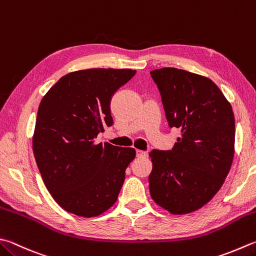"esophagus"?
I'll return each instance as SVG.
<instances>
[{"label":"esophagus","instance_id":"34e87169","mask_svg":"<svg viewBox=\"0 0 256 256\" xmlns=\"http://www.w3.org/2000/svg\"><path fill=\"white\" fill-rule=\"evenodd\" d=\"M136 154H137L138 158H146L148 156V152H144V150H137Z\"/></svg>","mask_w":256,"mask_h":256}]
</instances>
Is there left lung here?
Masks as SVG:
<instances>
[{
  "instance_id": "left-lung-1",
  "label": "left lung",
  "mask_w": 256,
  "mask_h": 256,
  "mask_svg": "<svg viewBox=\"0 0 256 256\" xmlns=\"http://www.w3.org/2000/svg\"><path fill=\"white\" fill-rule=\"evenodd\" d=\"M170 127L180 130L172 150L149 152L154 202L172 214L195 212L224 184L234 157L232 106L210 79L176 68L150 71Z\"/></svg>"
}]
</instances>
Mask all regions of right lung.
<instances>
[{
  "instance_id": "right-lung-1",
  "label": "right lung",
  "mask_w": 256,
  "mask_h": 256,
  "mask_svg": "<svg viewBox=\"0 0 256 256\" xmlns=\"http://www.w3.org/2000/svg\"><path fill=\"white\" fill-rule=\"evenodd\" d=\"M134 74L132 69L70 72L41 100L33 154L46 190L69 213L94 218L117 202L136 150L94 139L114 124L110 101Z\"/></svg>"
}]
</instances>
